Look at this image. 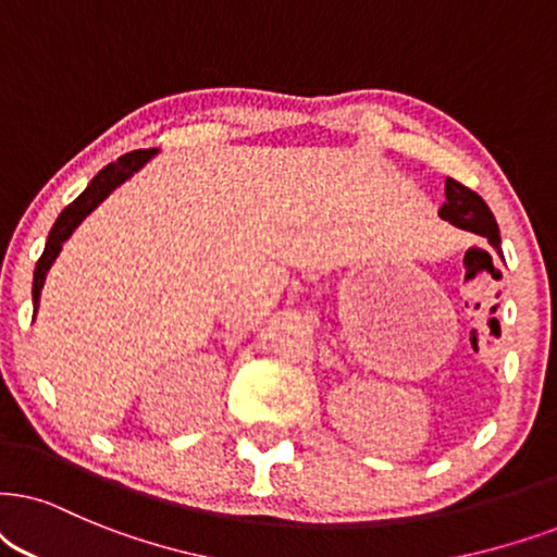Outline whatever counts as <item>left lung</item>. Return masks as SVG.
I'll return each mask as SVG.
<instances>
[{
	"mask_svg": "<svg viewBox=\"0 0 557 557\" xmlns=\"http://www.w3.org/2000/svg\"><path fill=\"white\" fill-rule=\"evenodd\" d=\"M445 197L447 202L440 210V218L453 223L457 228L473 231V234L488 238V244L502 255V236H498V223L488 206L483 202V197L468 189L460 182L447 180L445 182Z\"/></svg>",
	"mask_w": 557,
	"mask_h": 557,
	"instance_id": "1",
	"label": "left lung"
}]
</instances>
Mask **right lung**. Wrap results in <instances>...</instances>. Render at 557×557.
<instances>
[{
    "instance_id": "add662e5",
    "label": "right lung",
    "mask_w": 557,
    "mask_h": 557,
    "mask_svg": "<svg viewBox=\"0 0 557 557\" xmlns=\"http://www.w3.org/2000/svg\"><path fill=\"white\" fill-rule=\"evenodd\" d=\"M153 157H157V149H138V151L123 153L121 159L100 169V172H97V177H91L87 189L76 197L72 206H66L61 210V215L55 218L51 234H48L44 255H40L38 264H35V272H33V311H38L40 290H44L46 274H48V270H51V264L55 262V257H59L63 242L74 234L76 226H79V223L91 213V210L100 206V202L112 193V189H117L125 180H131L133 174L149 164Z\"/></svg>"
}]
</instances>
